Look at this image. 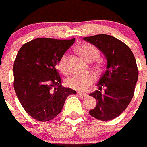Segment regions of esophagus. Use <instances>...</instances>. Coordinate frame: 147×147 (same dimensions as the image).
Instances as JSON below:
<instances>
[{"mask_svg":"<svg viewBox=\"0 0 147 147\" xmlns=\"http://www.w3.org/2000/svg\"><path fill=\"white\" fill-rule=\"evenodd\" d=\"M77 94L78 95V96H83V97H87V93H84V92H78Z\"/></svg>","mask_w":147,"mask_h":147,"instance_id":"1","label":"esophagus"}]
</instances>
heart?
<instances>
[{
	"mask_svg": "<svg viewBox=\"0 0 147 147\" xmlns=\"http://www.w3.org/2000/svg\"><path fill=\"white\" fill-rule=\"evenodd\" d=\"M78 51L86 60L89 61L96 60L99 56V51L93 45L90 43H84L78 48ZM68 55L63 54L57 63L58 70L63 75H66L69 71L67 66ZM96 78L92 74H75L67 78L66 84L68 87L79 91H85L91 87L94 83Z\"/></svg>",
	"mask_w": 147,
	"mask_h": 147,
	"instance_id": "obj_1",
	"label": "heart"
}]
</instances>
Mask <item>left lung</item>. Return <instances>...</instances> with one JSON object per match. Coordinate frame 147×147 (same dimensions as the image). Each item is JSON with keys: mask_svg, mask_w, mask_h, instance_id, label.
<instances>
[{"mask_svg": "<svg viewBox=\"0 0 147 147\" xmlns=\"http://www.w3.org/2000/svg\"><path fill=\"white\" fill-rule=\"evenodd\" d=\"M84 39L96 45L107 59L105 70L97 84L98 90L90 93L97 104L89 113L98 120H111L120 115L133 98L138 78L135 57L126 44L112 36L98 34ZM102 87L106 88L104 92Z\"/></svg>", "mask_w": 147, "mask_h": 147, "instance_id": "left-lung-1", "label": "left lung"}]
</instances>
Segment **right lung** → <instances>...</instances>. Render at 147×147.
<instances>
[{"instance_id":"obj_1","label":"right lung","mask_w":147,"mask_h":147,"mask_svg":"<svg viewBox=\"0 0 147 147\" xmlns=\"http://www.w3.org/2000/svg\"><path fill=\"white\" fill-rule=\"evenodd\" d=\"M75 42L72 39L38 38L21 47L13 65L15 92L25 111L40 122L62 111L71 88L63 87L57 69L59 60Z\"/></svg>"}]
</instances>
